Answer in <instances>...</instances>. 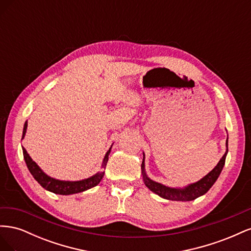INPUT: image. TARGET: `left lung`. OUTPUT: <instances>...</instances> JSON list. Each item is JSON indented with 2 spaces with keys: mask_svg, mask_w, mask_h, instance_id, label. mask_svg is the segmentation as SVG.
Returning a JSON list of instances; mask_svg holds the SVG:
<instances>
[{
  "mask_svg": "<svg viewBox=\"0 0 251 251\" xmlns=\"http://www.w3.org/2000/svg\"><path fill=\"white\" fill-rule=\"evenodd\" d=\"M228 153V137L226 139V151L223 155V157L220 159L219 163L215 166V169L211 172H209L206 176H204L201 180H199L196 183L189 184L183 188H173L165 186L161 183H158L153 180H151L146 174V170H144V153H143V160L141 164L142 170V177L146 186L153 193L160 196L163 199L173 200V201H193L199 197L206 194L209 188L214 185L215 182L217 181L218 177L221 174L223 166L225 164L226 155Z\"/></svg>",
  "mask_w": 251,
  "mask_h": 251,
  "instance_id": "1",
  "label": "left lung"
}]
</instances>
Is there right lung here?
<instances>
[{"label": "right lung", "instance_id": "1", "mask_svg": "<svg viewBox=\"0 0 251 251\" xmlns=\"http://www.w3.org/2000/svg\"><path fill=\"white\" fill-rule=\"evenodd\" d=\"M26 130H27V121L24 125V130H23V137L22 138L25 137ZM111 149H112V147L104 155L102 165H101L103 169H105V165H107V163H108V159H109ZM23 155H24V159H25V162L27 164V168H28L29 172L31 173L33 178L37 182H39V183L45 189H47V191L57 194V195H72V194L85 192V191H87V189L92 188L100 183L104 175V172L101 171V172H98L97 174L93 175L92 177L83 179L80 181H60V180H57L54 178H51L48 176V175L45 174L40 169V166L32 160L31 157L29 156L27 151L24 148H23Z\"/></svg>", "mask_w": 251, "mask_h": 251}]
</instances>
